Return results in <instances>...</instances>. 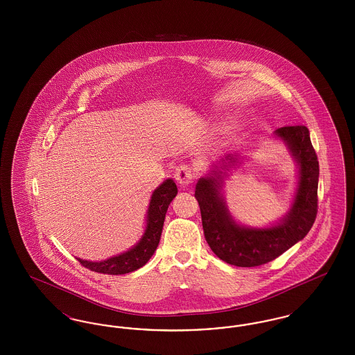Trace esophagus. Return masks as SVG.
Wrapping results in <instances>:
<instances>
[{"label": "esophagus", "mask_w": 355, "mask_h": 355, "mask_svg": "<svg viewBox=\"0 0 355 355\" xmlns=\"http://www.w3.org/2000/svg\"><path fill=\"white\" fill-rule=\"evenodd\" d=\"M175 180L178 184L181 185H189L193 182L194 180V170L190 165H180L175 168V174H174Z\"/></svg>", "instance_id": "obj_1"}]
</instances>
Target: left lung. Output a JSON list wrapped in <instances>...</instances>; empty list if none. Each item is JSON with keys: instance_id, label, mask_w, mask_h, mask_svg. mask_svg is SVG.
<instances>
[{"instance_id": "left-lung-1", "label": "left lung", "mask_w": 355, "mask_h": 355, "mask_svg": "<svg viewBox=\"0 0 355 355\" xmlns=\"http://www.w3.org/2000/svg\"><path fill=\"white\" fill-rule=\"evenodd\" d=\"M300 165V182L295 201L281 223L269 229H246L236 225L220 196V180L201 178L196 186L203 234L214 254L226 263L239 268L265 265L285 253L310 232L318 211L320 164L304 125L284 126L275 130ZM234 162V158H229Z\"/></svg>"}]
</instances>
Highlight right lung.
I'll return each mask as SVG.
<instances>
[{
  "label": "right lung",
  "instance_id": "right-lung-1",
  "mask_svg": "<svg viewBox=\"0 0 355 355\" xmlns=\"http://www.w3.org/2000/svg\"><path fill=\"white\" fill-rule=\"evenodd\" d=\"M177 193L178 189L173 180H166L158 189H155L148 210L145 234L133 249L102 262H89L77 258L78 262L89 270L113 275L132 272L142 268L150 259L159 243L168 207Z\"/></svg>",
  "mask_w": 355,
  "mask_h": 355
}]
</instances>
